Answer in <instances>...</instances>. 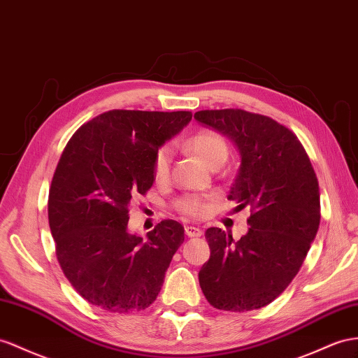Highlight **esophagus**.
I'll return each instance as SVG.
<instances>
[{
    "mask_svg": "<svg viewBox=\"0 0 358 358\" xmlns=\"http://www.w3.org/2000/svg\"><path fill=\"white\" fill-rule=\"evenodd\" d=\"M185 231H186V236H189V237H199L201 234H203V231H201L198 227H192V225H187L185 228Z\"/></svg>",
    "mask_w": 358,
    "mask_h": 358,
    "instance_id": "obj_1",
    "label": "esophagus"
}]
</instances>
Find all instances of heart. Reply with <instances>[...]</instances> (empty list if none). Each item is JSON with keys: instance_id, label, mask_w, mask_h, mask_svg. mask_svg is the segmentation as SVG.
Listing matches in <instances>:
<instances>
[{"instance_id": "obj_1", "label": "heart", "mask_w": 358, "mask_h": 358, "mask_svg": "<svg viewBox=\"0 0 358 358\" xmlns=\"http://www.w3.org/2000/svg\"><path fill=\"white\" fill-rule=\"evenodd\" d=\"M186 146L203 159L208 166H215L217 163H224L228 155V145L221 134L213 130H199L192 134L186 141ZM172 163V154L168 146H163L154 155L152 172L155 180L164 181L169 177ZM176 207L181 215L189 217H198L206 212L204 201L195 195H186L180 198Z\"/></svg>"}]
</instances>
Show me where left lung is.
Instances as JSON below:
<instances>
[{
  "mask_svg": "<svg viewBox=\"0 0 358 358\" xmlns=\"http://www.w3.org/2000/svg\"><path fill=\"white\" fill-rule=\"evenodd\" d=\"M198 122L227 136L241 154L228 199L251 208L250 230L206 231L210 259L199 286L217 310L262 308L280 296L304 263L320 222V195L304 146L287 127L242 108L201 110Z\"/></svg>",
  "mask_w": 358,
  "mask_h": 358,
  "instance_id": "8db88e82",
  "label": "left lung"
}]
</instances>
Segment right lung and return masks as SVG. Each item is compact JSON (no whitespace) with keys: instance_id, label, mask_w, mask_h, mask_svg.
Returning a JSON list of instances; mask_svg holds the SVG:
<instances>
[{"instance_id":"right-lung-1","label":"right lung","mask_w":358,"mask_h":358,"mask_svg":"<svg viewBox=\"0 0 358 358\" xmlns=\"http://www.w3.org/2000/svg\"><path fill=\"white\" fill-rule=\"evenodd\" d=\"M190 119V112L110 110L63 150L48 221L63 273L92 306L128 313L157 298L185 228L164 219L143 241L128 230V208L152 186L155 152Z\"/></svg>"}]
</instances>
